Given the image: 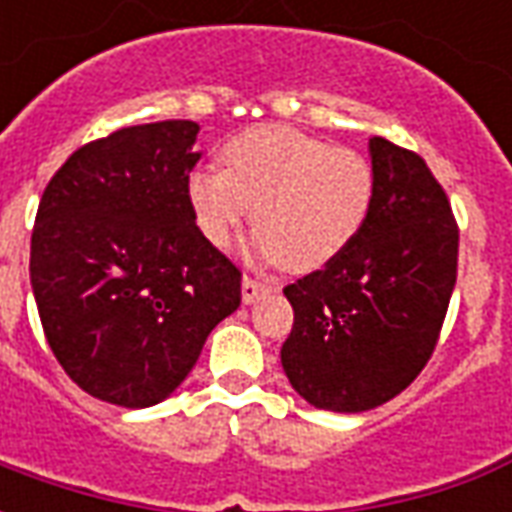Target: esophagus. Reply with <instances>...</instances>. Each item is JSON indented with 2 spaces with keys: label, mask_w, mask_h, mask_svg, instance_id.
Masks as SVG:
<instances>
[{
  "label": "esophagus",
  "mask_w": 512,
  "mask_h": 512,
  "mask_svg": "<svg viewBox=\"0 0 512 512\" xmlns=\"http://www.w3.org/2000/svg\"><path fill=\"white\" fill-rule=\"evenodd\" d=\"M271 285L266 279L255 277V274H244V282H241V296H244V304H255L263 293H268Z\"/></svg>",
  "instance_id": "34e87169"
}]
</instances>
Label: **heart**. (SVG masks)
Instances as JSON below:
<instances>
[{"mask_svg": "<svg viewBox=\"0 0 512 512\" xmlns=\"http://www.w3.org/2000/svg\"><path fill=\"white\" fill-rule=\"evenodd\" d=\"M219 169H194L186 200L200 233L227 246L252 222L255 246L290 271L332 263L362 233L376 178L359 150L288 126H255L222 145Z\"/></svg>", "mask_w": 512, "mask_h": 512, "instance_id": "b5f03b06", "label": "heart"}]
</instances>
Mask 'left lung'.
I'll use <instances>...</instances> for the list:
<instances>
[{
	"mask_svg": "<svg viewBox=\"0 0 512 512\" xmlns=\"http://www.w3.org/2000/svg\"><path fill=\"white\" fill-rule=\"evenodd\" d=\"M373 205L329 266L285 288V376L307 403L356 414L400 395L428 365L458 277V222L414 150L370 139Z\"/></svg>",
	"mask_w": 512,
	"mask_h": 512,
	"instance_id": "left-lung-1",
	"label": "left lung"
}]
</instances>
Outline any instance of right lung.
Returning a JSON list of instances; mask_svg holds the SVG:
<instances>
[{
	"mask_svg": "<svg viewBox=\"0 0 512 512\" xmlns=\"http://www.w3.org/2000/svg\"><path fill=\"white\" fill-rule=\"evenodd\" d=\"M197 131L120 128L79 147L40 197L29 279L43 334L73 384L115 406L172 395L241 304V271L186 200Z\"/></svg>",
	"mask_w": 512,
	"mask_h": 512,
	"instance_id": "obj_1",
	"label": "right lung"
}]
</instances>
